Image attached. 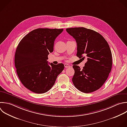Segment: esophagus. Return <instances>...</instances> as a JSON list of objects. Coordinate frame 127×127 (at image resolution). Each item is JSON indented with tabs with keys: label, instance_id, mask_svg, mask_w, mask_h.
<instances>
[{
	"label": "esophagus",
	"instance_id": "esophagus-1",
	"mask_svg": "<svg viewBox=\"0 0 127 127\" xmlns=\"http://www.w3.org/2000/svg\"><path fill=\"white\" fill-rule=\"evenodd\" d=\"M64 67H65V68H67V67H70V66L69 64H64Z\"/></svg>",
	"mask_w": 127,
	"mask_h": 127
}]
</instances>
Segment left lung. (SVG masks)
I'll list each match as a JSON object with an SVG mask.
<instances>
[{"label": "left lung", "instance_id": "obj_1", "mask_svg": "<svg viewBox=\"0 0 127 127\" xmlns=\"http://www.w3.org/2000/svg\"><path fill=\"white\" fill-rule=\"evenodd\" d=\"M66 32L76 40V56L87 62L81 69L72 66L74 74L72 78L75 87L79 91L91 93L99 89L107 80L112 66V57L110 47L99 33L84 27L67 28Z\"/></svg>", "mask_w": 127, "mask_h": 127}]
</instances>
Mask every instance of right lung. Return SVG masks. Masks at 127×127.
<instances>
[{
  "label": "right lung",
  "instance_id": "1",
  "mask_svg": "<svg viewBox=\"0 0 127 127\" xmlns=\"http://www.w3.org/2000/svg\"><path fill=\"white\" fill-rule=\"evenodd\" d=\"M63 29L38 28L27 34L19 43L15 54V65L23 85L38 94L48 91L64 70L63 64L47 61L52 53L55 39Z\"/></svg>",
  "mask_w": 127,
  "mask_h": 127
}]
</instances>
